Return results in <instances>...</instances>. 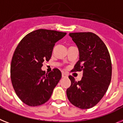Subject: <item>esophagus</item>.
<instances>
[{
    "instance_id": "34e87169",
    "label": "esophagus",
    "mask_w": 123,
    "mask_h": 123,
    "mask_svg": "<svg viewBox=\"0 0 123 123\" xmlns=\"http://www.w3.org/2000/svg\"><path fill=\"white\" fill-rule=\"evenodd\" d=\"M62 77H68V75L67 74H66V73H62Z\"/></svg>"
}]
</instances>
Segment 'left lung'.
<instances>
[{
	"label": "left lung",
	"mask_w": 123,
	"mask_h": 123,
	"mask_svg": "<svg viewBox=\"0 0 123 123\" xmlns=\"http://www.w3.org/2000/svg\"><path fill=\"white\" fill-rule=\"evenodd\" d=\"M79 52V60L72 71H82L81 81L73 76L67 89L68 98L74 106L89 109L103 98L111 82L112 66L110 55L105 44L92 32L70 33Z\"/></svg>",
	"instance_id": "8db88e82"
}]
</instances>
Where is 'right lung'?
<instances>
[{"label":"right lung","instance_id":"right-lung-1","mask_svg":"<svg viewBox=\"0 0 123 123\" xmlns=\"http://www.w3.org/2000/svg\"><path fill=\"white\" fill-rule=\"evenodd\" d=\"M66 32L38 29L25 36L16 47L11 65V78L15 93L29 106L42 105L50 99L61 78V72L54 69L48 74L41 68L49 61L53 47Z\"/></svg>","mask_w":123,"mask_h":123}]
</instances>
